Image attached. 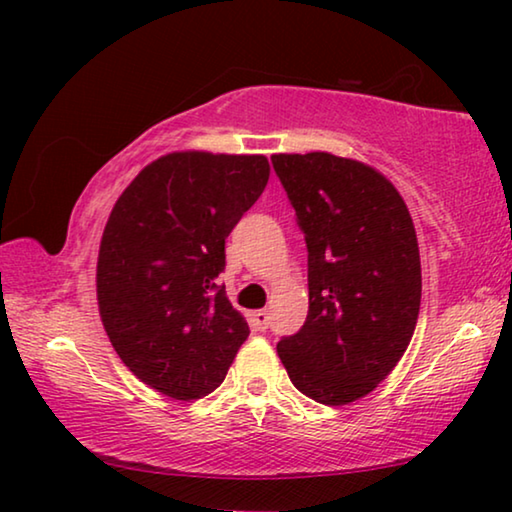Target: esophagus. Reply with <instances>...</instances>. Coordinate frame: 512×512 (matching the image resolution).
<instances>
[{
  "mask_svg": "<svg viewBox=\"0 0 512 512\" xmlns=\"http://www.w3.org/2000/svg\"><path fill=\"white\" fill-rule=\"evenodd\" d=\"M250 323L257 329V332H266L268 325H271V314L266 309H259L250 314Z\"/></svg>",
  "mask_w": 512,
  "mask_h": 512,
  "instance_id": "esophagus-1",
  "label": "esophagus"
}]
</instances>
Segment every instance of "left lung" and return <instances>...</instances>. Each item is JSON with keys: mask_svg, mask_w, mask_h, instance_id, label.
Returning <instances> with one entry per match:
<instances>
[{"mask_svg": "<svg viewBox=\"0 0 512 512\" xmlns=\"http://www.w3.org/2000/svg\"><path fill=\"white\" fill-rule=\"evenodd\" d=\"M307 244L309 311L277 354L293 386L341 406L368 395L409 348L420 314L418 239L402 196L332 153L271 155Z\"/></svg>", "mask_w": 512, "mask_h": 512, "instance_id": "8db88e82", "label": "left lung"}]
</instances>
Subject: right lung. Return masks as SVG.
Masks as SVG:
<instances>
[{
	"label": "right lung",
	"mask_w": 512,
	"mask_h": 512,
	"mask_svg": "<svg viewBox=\"0 0 512 512\" xmlns=\"http://www.w3.org/2000/svg\"><path fill=\"white\" fill-rule=\"evenodd\" d=\"M264 155L169 153L124 189L103 230L97 298L137 379L196 400L225 379L250 329L216 277L225 239L268 183Z\"/></svg>",
	"instance_id": "obj_1"
}]
</instances>
